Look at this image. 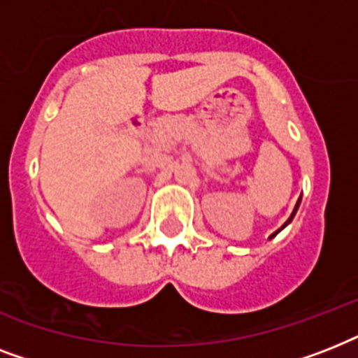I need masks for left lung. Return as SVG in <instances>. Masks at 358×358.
Masks as SVG:
<instances>
[{"instance_id":"left-lung-1","label":"left lung","mask_w":358,"mask_h":358,"mask_svg":"<svg viewBox=\"0 0 358 358\" xmlns=\"http://www.w3.org/2000/svg\"><path fill=\"white\" fill-rule=\"evenodd\" d=\"M299 202H301V199H299ZM299 202H297V206H295V210H294V213H292V217H289V219H288V223H289V221H292V219H294V215H295V212H297V208H299ZM288 223H286V224H288ZM275 234H277V232H275ZM275 234H273V236H275ZM273 236H271V238H273Z\"/></svg>"}]
</instances>
